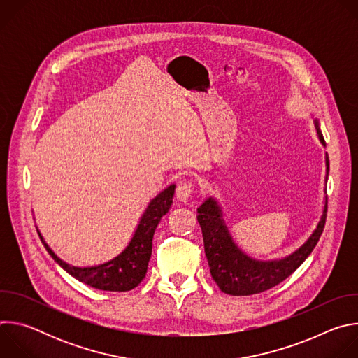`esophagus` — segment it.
Here are the masks:
<instances>
[{
  "label": "esophagus",
  "instance_id": "obj_1",
  "mask_svg": "<svg viewBox=\"0 0 358 358\" xmlns=\"http://www.w3.org/2000/svg\"><path fill=\"white\" fill-rule=\"evenodd\" d=\"M192 191H194V187L189 182H180L177 185V189H176V196H177L178 201L185 202V201L189 199Z\"/></svg>",
  "mask_w": 358,
  "mask_h": 358
}]
</instances>
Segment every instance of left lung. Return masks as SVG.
<instances>
[{"label":"left lung","instance_id":"8db88e82","mask_svg":"<svg viewBox=\"0 0 358 358\" xmlns=\"http://www.w3.org/2000/svg\"><path fill=\"white\" fill-rule=\"evenodd\" d=\"M319 140L323 145L326 141L319 127L317 119L315 120ZM326 167L329 176V156L326 155ZM326 176V180H327ZM196 220L199 222L203 249L210 265L211 276L218 285V287L232 296H249L269 290L271 287L279 285L286 278H289L312 253L317 245L327 215V198L322 218L313 231L300 248L292 252L287 257L276 261H258L248 257L234 242L225 221L222 218V211L215 198L210 196L203 201L196 210Z\"/></svg>","mask_w":358,"mask_h":358}]
</instances>
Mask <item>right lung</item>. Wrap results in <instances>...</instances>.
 Listing matches in <instances>:
<instances>
[{
	"instance_id": "1",
	"label": "right lung",
	"mask_w": 358,
	"mask_h": 358,
	"mask_svg": "<svg viewBox=\"0 0 358 358\" xmlns=\"http://www.w3.org/2000/svg\"><path fill=\"white\" fill-rule=\"evenodd\" d=\"M176 185L171 184L163 189L156 198H152L143 213L138 225L134 231L129 245L109 262L96 266L78 268L59 259L54 250L43 241L41 232L39 238L54 261L64 268L71 276L99 290L127 292L134 289L145 276L148 261L151 258L152 235L160 220L170 211Z\"/></svg>"
}]
</instances>
